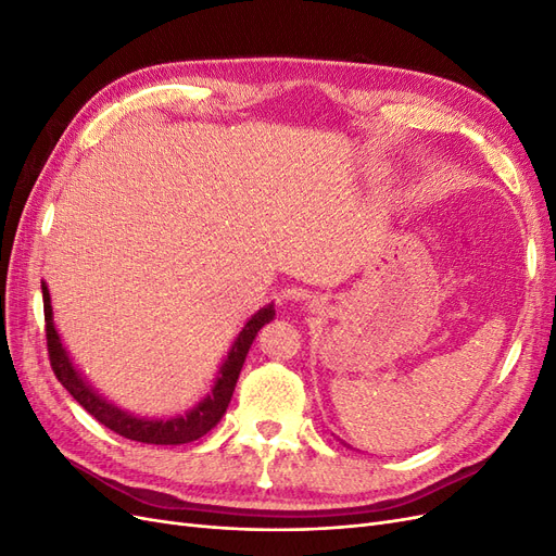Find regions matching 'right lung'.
I'll return each mask as SVG.
<instances>
[{"label": "right lung", "instance_id": "right-lung-1", "mask_svg": "<svg viewBox=\"0 0 556 556\" xmlns=\"http://www.w3.org/2000/svg\"><path fill=\"white\" fill-rule=\"evenodd\" d=\"M41 292H43L48 355H50V366H53L58 380L66 387V392H70L80 403V406L86 408L94 419H99L104 427L125 435V439H129V441L148 443V445L192 443V441L201 439L204 433H208L217 422H220L227 406H229V401H231L233 387H237V380H239V374H241L252 341H255L257 331L276 317L274 304H268V306L260 308L255 315H250V319L239 331L237 341L231 343L227 357L220 366V371H217V376H215L211 392L201 399L194 408L185 410L180 415H174V417H139L129 410H123L121 406L111 403L106 396L99 394L88 382V378L78 371L76 364L70 357V352H66V348L62 345V339L55 329L53 304H50V292H48L46 282H41Z\"/></svg>", "mask_w": 556, "mask_h": 556}]
</instances>
